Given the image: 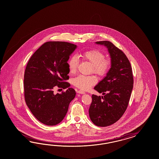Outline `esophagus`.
I'll use <instances>...</instances> for the list:
<instances>
[{
    "mask_svg": "<svg viewBox=\"0 0 159 159\" xmlns=\"http://www.w3.org/2000/svg\"><path fill=\"white\" fill-rule=\"evenodd\" d=\"M77 93H80V94H84V93H85V92H83V91H82V90H78Z\"/></svg>",
    "mask_w": 159,
    "mask_h": 159,
    "instance_id": "34e87169",
    "label": "esophagus"
}]
</instances>
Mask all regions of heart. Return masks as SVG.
Returning a JSON list of instances; mask_svg holds the SVG:
<instances>
[{"mask_svg":"<svg viewBox=\"0 0 159 159\" xmlns=\"http://www.w3.org/2000/svg\"><path fill=\"white\" fill-rule=\"evenodd\" d=\"M80 56L83 59L92 65V72L100 77L105 76L111 69V59L105 58L104 53L98 49L87 50L82 52ZM79 62V59L75 55H72L69 58L67 62L69 72L72 74L76 73ZM96 82V78L93 76L79 75L73 80L74 86L82 90H88Z\"/></svg>","mask_w":159,"mask_h":159,"instance_id":"1","label":"heart"}]
</instances>
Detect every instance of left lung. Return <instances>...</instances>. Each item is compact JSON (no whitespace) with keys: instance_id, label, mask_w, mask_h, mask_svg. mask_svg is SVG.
Listing matches in <instances>:
<instances>
[{"instance_id":"left-lung-1","label":"left lung","mask_w":159,"mask_h":159,"mask_svg":"<svg viewBox=\"0 0 159 159\" xmlns=\"http://www.w3.org/2000/svg\"><path fill=\"white\" fill-rule=\"evenodd\" d=\"M96 43L108 48L112 65L106 77L94 88L104 96L92 95L89 112L94 124L104 127L114 124L124 114L130 100L134 77L130 62L120 49L108 41Z\"/></svg>"}]
</instances>
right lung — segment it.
<instances>
[{"mask_svg": "<svg viewBox=\"0 0 159 159\" xmlns=\"http://www.w3.org/2000/svg\"><path fill=\"white\" fill-rule=\"evenodd\" d=\"M76 48L73 43L49 41L43 43L29 59L24 76V99L33 116L49 126L60 123L76 96L70 88L67 61ZM55 87L68 89L53 94Z\"/></svg>", "mask_w": 159, "mask_h": 159, "instance_id": "1", "label": "right lung"}]
</instances>
